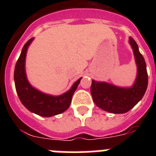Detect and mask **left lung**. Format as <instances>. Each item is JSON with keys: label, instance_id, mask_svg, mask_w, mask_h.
Returning a JSON list of instances; mask_svg holds the SVG:
<instances>
[{"label": "left lung", "instance_id": "1", "mask_svg": "<svg viewBox=\"0 0 156 156\" xmlns=\"http://www.w3.org/2000/svg\"><path fill=\"white\" fill-rule=\"evenodd\" d=\"M129 44L137 65V76L131 87H118L92 80L90 93L94 102L98 108L111 113L127 112L141 100L148 87V73L144 57L131 37H129Z\"/></svg>", "mask_w": 156, "mask_h": 156}]
</instances>
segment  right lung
I'll use <instances>...</instances> for the list:
<instances>
[{
	"label": "right lung",
	"instance_id": "right-lung-1",
	"mask_svg": "<svg viewBox=\"0 0 156 156\" xmlns=\"http://www.w3.org/2000/svg\"><path fill=\"white\" fill-rule=\"evenodd\" d=\"M34 40L31 38L25 44L15 67L14 80L16 92L21 102L30 112L41 116H54L68 109L82 77L74 83L68 91L58 96L45 94L32 86L26 73V58L29 46Z\"/></svg>",
	"mask_w": 156,
	"mask_h": 156
}]
</instances>
